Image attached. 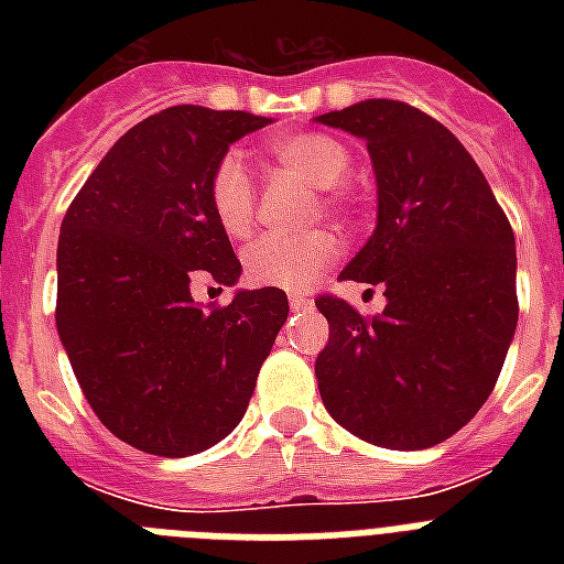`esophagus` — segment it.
<instances>
[{
  "instance_id": "1",
  "label": "esophagus",
  "mask_w": 564,
  "mask_h": 564,
  "mask_svg": "<svg viewBox=\"0 0 564 564\" xmlns=\"http://www.w3.org/2000/svg\"><path fill=\"white\" fill-rule=\"evenodd\" d=\"M310 304H313V299L301 295V292H292V295H290V307L292 310H310Z\"/></svg>"
}]
</instances>
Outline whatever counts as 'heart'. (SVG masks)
<instances>
[{"mask_svg":"<svg viewBox=\"0 0 564 564\" xmlns=\"http://www.w3.org/2000/svg\"><path fill=\"white\" fill-rule=\"evenodd\" d=\"M269 152L281 166L299 172L313 187L322 189L327 213H345V193L339 184L351 170V154L339 140L327 134H290L274 140ZM207 204L216 225L230 239H246L254 230L257 189L239 154H221L207 178ZM336 254L330 230H307L299 237H263L246 248L242 269L254 286L304 292L327 269Z\"/></svg>","mask_w":564,"mask_h":564,"instance_id":"1","label":"heart"}]
</instances>
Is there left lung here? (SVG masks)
Listing matches in <instances>:
<instances>
[{"instance_id":"left-lung-1","label":"left lung","mask_w":564,"mask_h":564,"mask_svg":"<svg viewBox=\"0 0 564 564\" xmlns=\"http://www.w3.org/2000/svg\"><path fill=\"white\" fill-rule=\"evenodd\" d=\"M316 122L362 137L377 181V225L343 281L383 286L362 318L316 299L330 325L318 392L348 433L421 451L477 415L518 325L516 234L465 145L419 108L366 99Z\"/></svg>"}]
</instances>
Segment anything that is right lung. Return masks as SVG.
I'll return each instance as SVG.
<instances>
[{"label": "right lung", "mask_w": 564, "mask_h": 564, "mask_svg": "<svg viewBox=\"0 0 564 564\" xmlns=\"http://www.w3.org/2000/svg\"><path fill=\"white\" fill-rule=\"evenodd\" d=\"M272 119L175 105L119 137L57 237V336L84 398L117 438L158 456L202 454L237 427L290 316L286 292L237 290L225 307L193 281L242 274L207 204L228 145Z\"/></svg>", "instance_id": "right-lung-1"}]
</instances>
